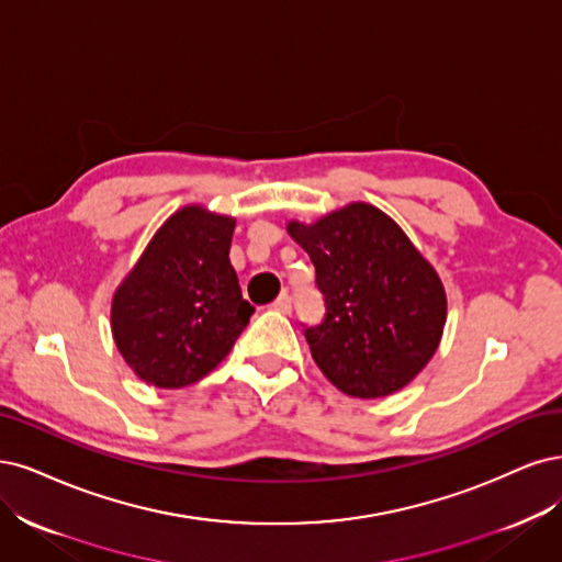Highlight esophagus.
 <instances>
[{"mask_svg":"<svg viewBox=\"0 0 562 562\" xmlns=\"http://www.w3.org/2000/svg\"><path fill=\"white\" fill-rule=\"evenodd\" d=\"M273 311H278V313H292V296H289L286 292L284 294H280L276 301H273Z\"/></svg>","mask_w":562,"mask_h":562,"instance_id":"esophagus-1","label":"esophagus"}]
</instances>
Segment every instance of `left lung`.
Returning <instances> with one entry per match:
<instances>
[{
    "label": "left lung",
    "mask_w": 562,
    "mask_h": 562,
    "mask_svg": "<svg viewBox=\"0 0 562 562\" xmlns=\"http://www.w3.org/2000/svg\"><path fill=\"white\" fill-rule=\"evenodd\" d=\"M286 233L311 257L327 315L305 329L319 371L359 400L400 392L437 352L446 289L392 216L350 203Z\"/></svg>",
    "instance_id": "obj_1"
}]
</instances>
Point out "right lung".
Wrapping results in <instances>:
<instances>
[{"label": "right lung", "instance_id": "obj_1", "mask_svg": "<svg viewBox=\"0 0 562 562\" xmlns=\"http://www.w3.org/2000/svg\"><path fill=\"white\" fill-rule=\"evenodd\" d=\"M235 220L187 205L170 214L112 299V336L147 385L177 390L222 364L249 324L228 249Z\"/></svg>", "mask_w": 562, "mask_h": 562}]
</instances>
